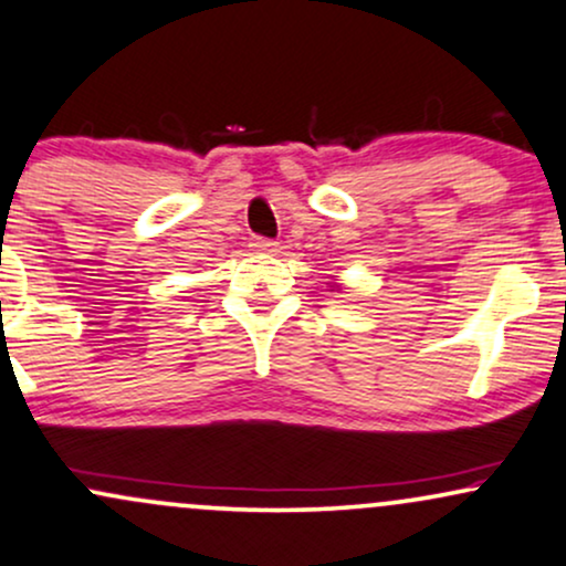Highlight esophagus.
Masks as SVG:
<instances>
[{
    "label": "esophagus",
    "instance_id": "1",
    "mask_svg": "<svg viewBox=\"0 0 566 566\" xmlns=\"http://www.w3.org/2000/svg\"><path fill=\"white\" fill-rule=\"evenodd\" d=\"M252 247H255L258 252H269V255H274V252H279V242H274V239L255 237V239H252Z\"/></svg>",
    "mask_w": 566,
    "mask_h": 566
}]
</instances>
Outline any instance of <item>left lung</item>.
I'll use <instances>...</instances> for the list:
<instances>
[{"label":"left lung","instance_id":"left-lung-1","mask_svg":"<svg viewBox=\"0 0 566 566\" xmlns=\"http://www.w3.org/2000/svg\"><path fill=\"white\" fill-rule=\"evenodd\" d=\"M333 287H335V290H340V287H337V284H333Z\"/></svg>","mask_w":566,"mask_h":566}]
</instances>
